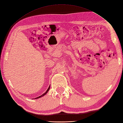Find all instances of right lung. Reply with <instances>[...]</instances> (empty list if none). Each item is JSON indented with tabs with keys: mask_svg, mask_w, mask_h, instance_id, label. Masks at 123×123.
Masks as SVG:
<instances>
[{
	"mask_svg": "<svg viewBox=\"0 0 123 123\" xmlns=\"http://www.w3.org/2000/svg\"><path fill=\"white\" fill-rule=\"evenodd\" d=\"M49 89H50V86H49V88H48V89H47V91H46V92H45L44 94H43L42 95H40V96H39L38 97H37V98H35V99H37V98H41V97H43V96H44V95H45V94H46L48 92V91H49Z\"/></svg>",
	"mask_w": 123,
	"mask_h": 123,
	"instance_id": "right-lung-1",
	"label": "right lung"
}]
</instances>
